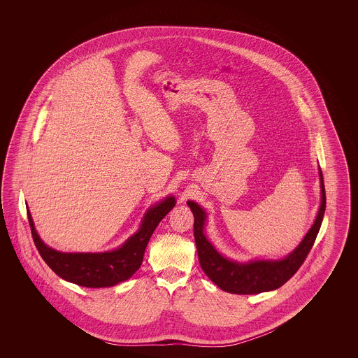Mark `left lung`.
Segmentation results:
<instances>
[{
    "mask_svg": "<svg viewBox=\"0 0 358 358\" xmlns=\"http://www.w3.org/2000/svg\"><path fill=\"white\" fill-rule=\"evenodd\" d=\"M321 181V205L311 228L307 231L302 241L282 259H255L248 262H238L220 254L205 235V224L208 213L203 206L187 201V204L194 216V240L199 260L206 276L217 285L222 291L231 294H260L273 291L283 286L305 262L324 220L326 208L324 176L318 169Z\"/></svg>",
    "mask_w": 358,
    "mask_h": 358,
    "instance_id": "1",
    "label": "left lung"
}]
</instances>
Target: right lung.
<instances>
[{"mask_svg":"<svg viewBox=\"0 0 358 358\" xmlns=\"http://www.w3.org/2000/svg\"><path fill=\"white\" fill-rule=\"evenodd\" d=\"M174 205V196H168L159 203L152 205L143 215L136 234L118 248L106 252H62L53 250L40 238L29 209H27V212L36 248L52 271L78 286L101 289L113 287L136 273L142 264L146 245L154 229Z\"/></svg>","mask_w":358,"mask_h":358,"instance_id":"obj_1","label":"right lung"}]
</instances>
